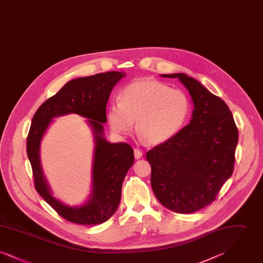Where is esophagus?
I'll list each match as a JSON object with an SVG mask.
<instances>
[{"label":"esophagus","mask_w":263,"mask_h":263,"mask_svg":"<svg viewBox=\"0 0 263 263\" xmlns=\"http://www.w3.org/2000/svg\"><path fill=\"white\" fill-rule=\"evenodd\" d=\"M134 156H135V159H141L143 157V153L142 151L139 150V149H134Z\"/></svg>","instance_id":"esophagus-1"}]
</instances>
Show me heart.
Returning <instances> with one entry per match:
<instances>
[{
    "mask_svg": "<svg viewBox=\"0 0 263 263\" xmlns=\"http://www.w3.org/2000/svg\"><path fill=\"white\" fill-rule=\"evenodd\" d=\"M190 112L185 92L155 79L133 82L122 89L119 100L107 109L113 133L127 136L135 125L140 137L152 145L164 143L181 130Z\"/></svg>",
    "mask_w": 263,
    "mask_h": 263,
    "instance_id": "1",
    "label": "heart"
}]
</instances>
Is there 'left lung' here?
Returning <instances> with one entry per match:
<instances>
[{
    "label": "left lung",
    "instance_id": "1",
    "mask_svg": "<svg viewBox=\"0 0 263 263\" xmlns=\"http://www.w3.org/2000/svg\"><path fill=\"white\" fill-rule=\"evenodd\" d=\"M176 78L193 102L192 118L175 137L147 153L151 185L160 203L174 212H196L215 200L234 171L238 133L224 100L183 73Z\"/></svg>",
    "mask_w": 263,
    "mask_h": 263
}]
</instances>
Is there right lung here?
<instances>
[{
  "mask_svg": "<svg viewBox=\"0 0 263 263\" xmlns=\"http://www.w3.org/2000/svg\"><path fill=\"white\" fill-rule=\"evenodd\" d=\"M125 76L124 72L112 71L74 79L43 102L32 118L26 151L35 188L56 212L72 223L101 224L116 212L120 203L123 180L134 163V151L126 143L108 142L103 124L107 121L106 104L110 92ZM71 112L87 118L95 142L91 193L84 203L74 206L52 195L40 160L41 142L53 118Z\"/></svg>",
  "mask_w": 263,
  "mask_h": 263,
  "instance_id": "right-lung-1",
  "label": "right lung"
}]
</instances>
